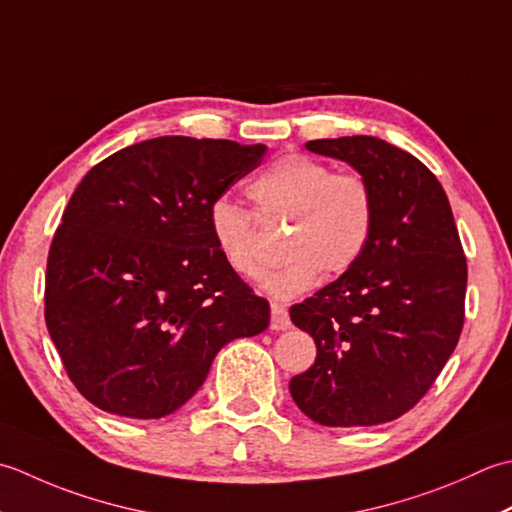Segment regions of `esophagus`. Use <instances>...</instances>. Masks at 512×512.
I'll use <instances>...</instances> for the list:
<instances>
[{
    "mask_svg": "<svg viewBox=\"0 0 512 512\" xmlns=\"http://www.w3.org/2000/svg\"><path fill=\"white\" fill-rule=\"evenodd\" d=\"M289 311L280 302H271V329L285 331L289 329Z\"/></svg>",
    "mask_w": 512,
    "mask_h": 512,
    "instance_id": "34e87169",
    "label": "esophagus"
}]
</instances>
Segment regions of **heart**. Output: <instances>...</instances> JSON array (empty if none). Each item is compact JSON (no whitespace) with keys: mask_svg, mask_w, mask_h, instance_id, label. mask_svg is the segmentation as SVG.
Returning <instances> with one entry per match:
<instances>
[{"mask_svg":"<svg viewBox=\"0 0 512 512\" xmlns=\"http://www.w3.org/2000/svg\"><path fill=\"white\" fill-rule=\"evenodd\" d=\"M256 214L287 218L285 258L260 280L274 298H294L316 283L320 271L342 274L360 260L375 227V196L360 172H333L329 163L291 152L280 156L249 183ZM212 241L236 274L258 278L265 256L256 218L232 198L221 196L207 212Z\"/></svg>","mask_w":512,"mask_h":512,"instance_id":"b5f03b06","label":"heart"}]
</instances>
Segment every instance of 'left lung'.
<instances>
[{
  "instance_id": "left-lung-1",
  "label": "left lung",
  "mask_w": 512,
  "mask_h": 512,
  "mask_svg": "<svg viewBox=\"0 0 512 512\" xmlns=\"http://www.w3.org/2000/svg\"><path fill=\"white\" fill-rule=\"evenodd\" d=\"M305 148L371 183L375 227L356 265L289 309L318 349L291 378V398L322 426L391 422L424 398L462 333L466 256L451 205L422 161L382 139Z\"/></svg>"
}]
</instances>
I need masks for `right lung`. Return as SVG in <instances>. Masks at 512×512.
Instances as JSON below:
<instances>
[{"instance_id": "right-lung-1", "label": "right lung", "mask_w": 512, "mask_h": 512, "mask_svg": "<svg viewBox=\"0 0 512 512\" xmlns=\"http://www.w3.org/2000/svg\"><path fill=\"white\" fill-rule=\"evenodd\" d=\"M265 145L159 137L95 165L70 196L46 265V327L77 391L156 420L201 389L227 342L269 327L212 241L207 212Z\"/></svg>"}]
</instances>
